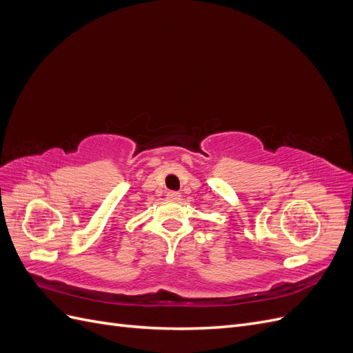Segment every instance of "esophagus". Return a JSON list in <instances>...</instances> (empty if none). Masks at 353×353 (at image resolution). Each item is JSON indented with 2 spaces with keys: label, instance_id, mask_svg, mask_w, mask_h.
Instances as JSON below:
<instances>
[{
  "label": "esophagus",
  "instance_id": "1",
  "mask_svg": "<svg viewBox=\"0 0 353 353\" xmlns=\"http://www.w3.org/2000/svg\"><path fill=\"white\" fill-rule=\"evenodd\" d=\"M166 197H168L169 200H174V201H176V200H179V199H181V194L178 193V191H168Z\"/></svg>",
  "mask_w": 353,
  "mask_h": 353
}]
</instances>
